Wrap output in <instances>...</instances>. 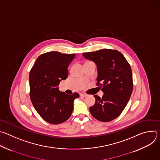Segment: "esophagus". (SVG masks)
Masks as SVG:
<instances>
[{
    "label": "esophagus",
    "mask_w": 160,
    "mask_h": 160,
    "mask_svg": "<svg viewBox=\"0 0 160 160\" xmlns=\"http://www.w3.org/2000/svg\"><path fill=\"white\" fill-rule=\"evenodd\" d=\"M80 96L81 97H83V98H85V97H86L87 95L85 94V93H84V92H82V93H80Z\"/></svg>",
    "instance_id": "esophagus-1"
}]
</instances>
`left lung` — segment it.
Wrapping results in <instances>:
<instances>
[{
  "label": "left lung",
  "instance_id": "8db88e82",
  "mask_svg": "<svg viewBox=\"0 0 160 160\" xmlns=\"http://www.w3.org/2000/svg\"><path fill=\"white\" fill-rule=\"evenodd\" d=\"M83 57L97 66V85L104 95H97L90 112L96 119L106 122L117 118L127 106L133 90L132 73L130 64L118 51L101 49L83 53ZM102 83L100 84V82Z\"/></svg>",
  "mask_w": 160,
  "mask_h": 160
}]
</instances>
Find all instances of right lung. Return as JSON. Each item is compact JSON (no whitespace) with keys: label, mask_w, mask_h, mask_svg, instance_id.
Instances as JSON below:
<instances>
[{"label":"right lung","mask_w":160,"mask_h":160,"mask_svg":"<svg viewBox=\"0 0 160 160\" xmlns=\"http://www.w3.org/2000/svg\"><path fill=\"white\" fill-rule=\"evenodd\" d=\"M75 54L50 52L40 55L29 75L31 101L39 115L47 122L59 124L69 118L73 110V102L79 94L68 95L58 86L68 77V68Z\"/></svg>","instance_id":"right-lung-1"}]
</instances>
